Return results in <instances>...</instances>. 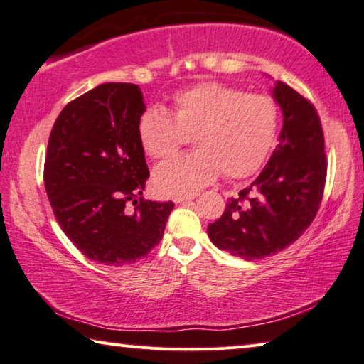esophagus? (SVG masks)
Here are the masks:
<instances>
[{"mask_svg": "<svg viewBox=\"0 0 364 364\" xmlns=\"http://www.w3.org/2000/svg\"><path fill=\"white\" fill-rule=\"evenodd\" d=\"M193 199H194L193 196H189V197H175V202H176V204H186V202H191Z\"/></svg>", "mask_w": 364, "mask_h": 364, "instance_id": "34e87169", "label": "esophagus"}]
</instances>
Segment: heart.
Returning <instances> with one entry per match:
<instances>
[{
	"instance_id": "heart-1",
	"label": "heart",
	"mask_w": 364,
	"mask_h": 364,
	"mask_svg": "<svg viewBox=\"0 0 364 364\" xmlns=\"http://www.w3.org/2000/svg\"><path fill=\"white\" fill-rule=\"evenodd\" d=\"M173 115L149 106L141 112L139 144L152 159H167L194 134L197 151L170 159L154 171L156 193L188 197L217 180L254 175L271 152L278 134L279 107L263 93L249 95L236 86L205 82L171 97Z\"/></svg>"
}]
</instances>
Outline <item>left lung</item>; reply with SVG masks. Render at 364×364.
<instances>
[{
	"mask_svg": "<svg viewBox=\"0 0 364 364\" xmlns=\"http://www.w3.org/2000/svg\"><path fill=\"white\" fill-rule=\"evenodd\" d=\"M273 96L284 117L279 144L257 180L207 228L218 249L244 260L274 255L297 241L316 217L328 175L315 106L281 82Z\"/></svg>",
	"mask_w": 364,
	"mask_h": 364,
	"instance_id": "left-lung-1",
	"label": "left lung"
}]
</instances>
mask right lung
<instances>
[{"mask_svg":"<svg viewBox=\"0 0 364 364\" xmlns=\"http://www.w3.org/2000/svg\"><path fill=\"white\" fill-rule=\"evenodd\" d=\"M144 109L138 85L102 83L67 104L49 134L45 188L54 217L85 257L109 267L149 254L175 207L141 196L149 178L136 132Z\"/></svg>","mask_w":364,"mask_h":364,"instance_id":"obj_1","label":"right lung"}]
</instances>
